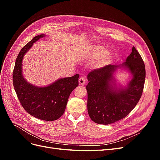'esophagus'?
Segmentation results:
<instances>
[{
    "label": "esophagus",
    "instance_id": "34e87169",
    "mask_svg": "<svg viewBox=\"0 0 160 160\" xmlns=\"http://www.w3.org/2000/svg\"><path fill=\"white\" fill-rule=\"evenodd\" d=\"M85 83H86V79H85V77H80L79 79V85H83L85 84Z\"/></svg>",
    "mask_w": 160,
    "mask_h": 160
}]
</instances>
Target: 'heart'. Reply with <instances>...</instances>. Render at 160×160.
Segmentation results:
<instances>
[{"label": "heart", "mask_w": 160, "mask_h": 160, "mask_svg": "<svg viewBox=\"0 0 160 160\" xmlns=\"http://www.w3.org/2000/svg\"><path fill=\"white\" fill-rule=\"evenodd\" d=\"M107 54V50L101 47H96L94 51V55L98 58L103 57Z\"/></svg>", "instance_id": "1"}]
</instances>
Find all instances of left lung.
<instances>
[{"label": "left lung", "mask_w": 160, "mask_h": 160, "mask_svg": "<svg viewBox=\"0 0 160 160\" xmlns=\"http://www.w3.org/2000/svg\"><path fill=\"white\" fill-rule=\"evenodd\" d=\"M119 66H125L133 75L125 89L116 90L110 84L114 71ZM145 79L144 62L134 47L126 61L121 66L108 65L89 72L86 89L91 119L96 123L108 125L125 118L141 98Z\"/></svg>", "instance_id": "obj_1"}]
</instances>
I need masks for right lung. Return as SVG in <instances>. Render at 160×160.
I'll use <instances>...</instances> for the list:
<instances>
[{"label": "right lung", "instance_id": "obj_1", "mask_svg": "<svg viewBox=\"0 0 160 160\" xmlns=\"http://www.w3.org/2000/svg\"><path fill=\"white\" fill-rule=\"evenodd\" d=\"M44 36L35 37L22 48L16 59L12 81L17 98L27 112L37 119L51 122L64 113L71 93L79 85V75L60 79L43 88L27 83L22 75V58L33 43Z\"/></svg>", "mask_w": 160, "mask_h": 160}]
</instances>
